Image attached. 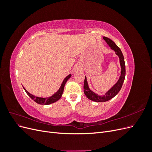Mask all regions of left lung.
<instances>
[{
    "label": "left lung",
    "instance_id": "obj_1",
    "mask_svg": "<svg viewBox=\"0 0 152 152\" xmlns=\"http://www.w3.org/2000/svg\"><path fill=\"white\" fill-rule=\"evenodd\" d=\"M103 39L108 44L109 46L116 52V54H117L119 58H120V63H121V66L122 68L121 75L120 77V79H119L118 82L115 84V86L112 87V88L111 89H110L107 93L105 94V95L102 96L97 95L89 89L88 84H87V82L86 77H85L84 82V94L88 98V99L92 101H94V102H107V101L110 99H111L113 97H115V96L118 94V92L121 89L123 82L124 81V79H125V76H126L125 61H124V58L121 50L115 44V43L112 40L106 37H104Z\"/></svg>",
    "mask_w": 152,
    "mask_h": 152
}]
</instances>
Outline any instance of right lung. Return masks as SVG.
Segmentation results:
<instances>
[{
    "instance_id": "add662e5",
    "label": "right lung",
    "mask_w": 152,
    "mask_h": 152,
    "mask_svg": "<svg viewBox=\"0 0 152 152\" xmlns=\"http://www.w3.org/2000/svg\"><path fill=\"white\" fill-rule=\"evenodd\" d=\"M71 77V75L70 74L69 75H68L65 79H64L63 83L61 84V87L59 88V89L58 90V91L56 93H55L53 96H50L49 98H39V97H36L35 96H33L32 94H30L28 91H27L25 88V91L26 93V94H28L30 97L33 99L34 102H35L37 103L40 104H51L53 103H54L57 102L58 99H59L61 98V96L63 94V91H64V87H65V85L66 84V81L68 80L69 78Z\"/></svg>"
}]
</instances>
